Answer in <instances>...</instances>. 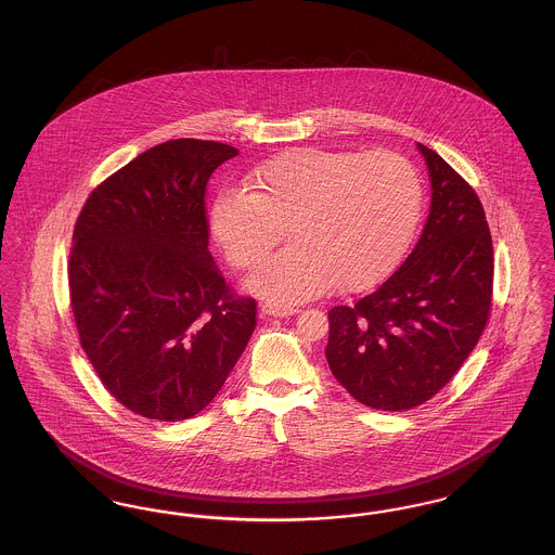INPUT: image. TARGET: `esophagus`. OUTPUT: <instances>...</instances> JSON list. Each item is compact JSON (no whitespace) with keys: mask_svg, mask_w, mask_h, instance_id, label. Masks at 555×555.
Here are the masks:
<instances>
[{"mask_svg":"<svg viewBox=\"0 0 555 555\" xmlns=\"http://www.w3.org/2000/svg\"><path fill=\"white\" fill-rule=\"evenodd\" d=\"M262 312L266 317H293L299 312V308L295 306H283V304H276V301H264L262 304Z\"/></svg>","mask_w":555,"mask_h":555,"instance_id":"34e87169","label":"esophagus"}]
</instances>
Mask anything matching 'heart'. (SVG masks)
Wrapping results in <instances>:
<instances>
[{
	"label": "heart",
	"mask_w": 555,
	"mask_h": 555,
	"mask_svg": "<svg viewBox=\"0 0 555 555\" xmlns=\"http://www.w3.org/2000/svg\"><path fill=\"white\" fill-rule=\"evenodd\" d=\"M423 185L393 152L299 147L258 164L247 191H224L211 231L237 270L262 264L289 231L293 245L256 272L247 287L276 301L383 281L414 237Z\"/></svg>",
	"instance_id": "heart-1"
}]
</instances>
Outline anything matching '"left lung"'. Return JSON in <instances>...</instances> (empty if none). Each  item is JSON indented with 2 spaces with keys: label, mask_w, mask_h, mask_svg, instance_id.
Wrapping results in <instances>:
<instances>
[{
  "label": "left lung",
  "mask_w": 555,
  "mask_h": 555,
  "mask_svg": "<svg viewBox=\"0 0 555 555\" xmlns=\"http://www.w3.org/2000/svg\"><path fill=\"white\" fill-rule=\"evenodd\" d=\"M433 186L412 254L353 306L328 312L326 360L360 403L401 412L437 396L478 344L491 310L493 243L482 204L418 143Z\"/></svg>",
  "instance_id": "obj_1"
}]
</instances>
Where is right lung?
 Listing matches in <instances>:
<instances>
[{"label":"right lung","mask_w":555,"mask_h":555,"mask_svg":"<svg viewBox=\"0 0 555 555\" xmlns=\"http://www.w3.org/2000/svg\"><path fill=\"white\" fill-rule=\"evenodd\" d=\"M238 152L172 139L95 186L80 210L68 287L80 347L116 401L179 423L199 414L256 328V299L208 251L206 185Z\"/></svg>","instance_id":"add662e5"}]
</instances>
